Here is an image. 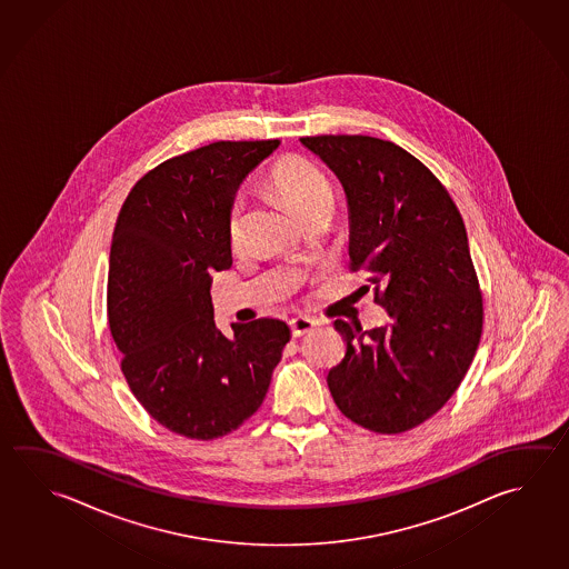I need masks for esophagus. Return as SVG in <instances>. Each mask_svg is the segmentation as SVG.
Wrapping results in <instances>:
<instances>
[{"instance_id":"obj_1","label":"esophagus","mask_w":569,"mask_h":569,"mask_svg":"<svg viewBox=\"0 0 569 569\" xmlns=\"http://www.w3.org/2000/svg\"><path fill=\"white\" fill-rule=\"evenodd\" d=\"M315 327H317V321H315V319H310L307 315H299V317L290 319V331H292V337H302V335H307V332L312 331Z\"/></svg>"}]
</instances>
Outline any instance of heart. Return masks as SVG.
<instances>
[{
	"label": "heart",
	"mask_w": 569,
	"mask_h": 569,
	"mask_svg": "<svg viewBox=\"0 0 569 569\" xmlns=\"http://www.w3.org/2000/svg\"><path fill=\"white\" fill-rule=\"evenodd\" d=\"M269 184L284 198V202L300 218H307L310 212L319 210L325 204H331L332 190L327 176L300 156L280 158L279 162L270 168ZM227 232L230 247L238 248L242 244L244 204L240 200H237L228 212Z\"/></svg>",
	"instance_id": "heart-1"
}]
</instances>
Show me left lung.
<instances>
[{
    "instance_id": "8db88e82",
    "label": "left lung",
    "mask_w": 569,
    "mask_h": 569,
    "mask_svg": "<svg viewBox=\"0 0 569 569\" xmlns=\"http://www.w3.org/2000/svg\"><path fill=\"white\" fill-rule=\"evenodd\" d=\"M347 197L351 269L369 272L391 322L342 319L347 352L327 377L345 417L403 433L433 417L463 381L483 327L466 224L443 184L401 146L371 136H307Z\"/></svg>"
}]
</instances>
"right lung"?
<instances>
[{"label": "right lung", "mask_w": 569, "mask_h": 569, "mask_svg": "<svg viewBox=\"0 0 569 569\" xmlns=\"http://www.w3.org/2000/svg\"><path fill=\"white\" fill-rule=\"evenodd\" d=\"M279 140L214 142L142 176L116 220L108 321L122 372L158 423L188 439L234 431L259 409L289 342L279 319L218 331L212 272L232 264L228 212Z\"/></svg>", "instance_id": "1"}]
</instances>
